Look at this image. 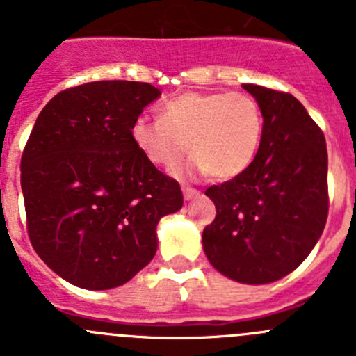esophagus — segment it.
<instances>
[{
  "label": "esophagus",
  "mask_w": 356,
  "mask_h": 356,
  "mask_svg": "<svg viewBox=\"0 0 356 356\" xmlns=\"http://www.w3.org/2000/svg\"><path fill=\"white\" fill-rule=\"evenodd\" d=\"M181 191H184L185 200H193L194 196H197V194H200V191H197V188H194V187H184Z\"/></svg>",
  "instance_id": "34e87169"
}]
</instances>
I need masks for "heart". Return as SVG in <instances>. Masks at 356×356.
<instances>
[{"mask_svg": "<svg viewBox=\"0 0 356 356\" xmlns=\"http://www.w3.org/2000/svg\"><path fill=\"white\" fill-rule=\"evenodd\" d=\"M264 114L244 92H187L169 99L160 119L139 118L131 137L151 163L175 168L188 151L193 165L216 178H235L257 159Z\"/></svg>", "mask_w": 356, "mask_h": 356, "instance_id": "obj_1", "label": "heart"}]
</instances>
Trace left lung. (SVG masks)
<instances>
[{
	"label": "left lung",
	"mask_w": 356,
	"mask_h": 356,
	"mask_svg": "<svg viewBox=\"0 0 356 356\" xmlns=\"http://www.w3.org/2000/svg\"><path fill=\"white\" fill-rule=\"evenodd\" d=\"M259 102L264 135L250 169L205 191L216 219L203 250L221 275L271 284L300 266L328 217V151L323 130L292 94L242 85Z\"/></svg>",
	"instance_id": "1"
}]
</instances>
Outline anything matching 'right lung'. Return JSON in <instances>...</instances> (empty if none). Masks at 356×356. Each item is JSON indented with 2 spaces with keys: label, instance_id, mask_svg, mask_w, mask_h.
Instances as JSON below:
<instances>
[{
  "label": "right lung",
  "instance_id": "obj_1",
  "mask_svg": "<svg viewBox=\"0 0 356 356\" xmlns=\"http://www.w3.org/2000/svg\"><path fill=\"white\" fill-rule=\"evenodd\" d=\"M160 90L103 80L56 94L21 156L31 246L69 284H127L156 253V225L180 210V184L140 153L131 127Z\"/></svg>",
  "mask_w": 356,
  "mask_h": 356
}]
</instances>
